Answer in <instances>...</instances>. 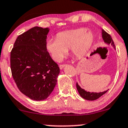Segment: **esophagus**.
<instances>
[{
  "label": "esophagus",
  "mask_w": 128,
  "mask_h": 128,
  "mask_svg": "<svg viewBox=\"0 0 128 128\" xmlns=\"http://www.w3.org/2000/svg\"><path fill=\"white\" fill-rule=\"evenodd\" d=\"M66 65H64V64H60V65L59 66L60 67V68L61 69V70H62L63 68H64V67H65Z\"/></svg>",
  "instance_id": "34e87169"
}]
</instances>
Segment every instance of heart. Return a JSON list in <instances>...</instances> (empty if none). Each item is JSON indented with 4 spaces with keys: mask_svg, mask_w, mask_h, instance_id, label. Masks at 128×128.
<instances>
[{
    "mask_svg": "<svg viewBox=\"0 0 128 128\" xmlns=\"http://www.w3.org/2000/svg\"><path fill=\"white\" fill-rule=\"evenodd\" d=\"M94 42V35L86 28H79L60 32L55 39L46 42L45 48L55 61H62L67 52V48L78 57L84 56Z\"/></svg>",
    "mask_w": 128,
    "mask_h": 128,
    "instance_id": "b5f03b06",
    "label": "heart"
}]
</instances>
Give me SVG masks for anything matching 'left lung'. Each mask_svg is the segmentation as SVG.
Segmentation results:
<instances>
[{
  "instance_id": "left-lung-1",
  "label": "left lung",
  "mask_w": 128,
  "mask_h": 128,
  "mask_svg": "<svg viewBox=\"0 0 128 128\" xmlns=\"http://www.w3.org/2000/svg\"><path fill=\"white\" fill-rule=\"evenodd\" d=\"M101 34H102V38L104 42L108 44H111V45L114 48V49H116L114 44L113 39L111 38L110 35L108 34L107 33V32H106L103 29L101 30ZM76 88L78 92H79V94L82 97L86 100H89V101H94V100H97L98 98L101 97L102 95H104V94H106V92L108 90H108H106V91L100 92H87L84 89L81 88V87L78 84V82L76 83Z\"/></svg>"
}]
</instances>
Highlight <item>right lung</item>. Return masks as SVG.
Wrapping results in <instances>:
<instances>
[{
  "mask_svg": "<svg viewBox=\"0 0 128 128\" xmlns=\"http://www.w3.org/2000/svg\"><path fill=\"white\" fill-rule=\"evenodd\" d=\"M49 29L34 27L18 36L10 52V69L18 88L35 101L46 100L60 71L45 48Z\"/></svg>",
  "mask_w": 128,
  "mask_h": 128,
  "instance_id": "obj_1",
  "label": "right lung"
}]
</instances>
